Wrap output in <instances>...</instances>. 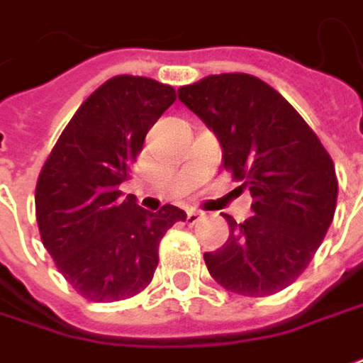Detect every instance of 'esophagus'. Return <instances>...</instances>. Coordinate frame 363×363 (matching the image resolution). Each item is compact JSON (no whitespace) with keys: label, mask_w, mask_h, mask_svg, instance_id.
Here are the masks:
<instances>
[{"label":"esophagus","mask_w":363,"mask_h":363,"mask_svg":"<svg viewBox=\"0 0 363 363\" xmlns=\"http://www.w3.org/2000/svg\"><path fill=\"white\" fill-rule=\"evenodd\" d=\"M203 220V213H199V211H189L186 213V225H199Z\"/></svg>","instance_id":"1"}]
</instances>
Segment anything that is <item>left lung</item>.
I'll use <instances>...</instances> for the list:
<instances>
[{
    "label": "left lung",
    "mask_w": 363,
    "mask_h": 363,
    "mask_svg": "<svg viewBox=\"0 0 363 363\" xmlns=\"http://www.w3.org/2000/svg\"><path fill=\"white\" fill-rule=\"evenodd\" d=\"M179 100L223 146V164L253 196V217L225 215L231 235L205 253L213 279L233 294L265 297L306 271L337 203L333 160L277 90L251 74H217L181 86Z\"/></svg>",
    "instance_id": "left-lung-1"
}]
</instances>
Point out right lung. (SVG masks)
<instances>
[{
	"mask_svg": "<svg viewBox=\"0 0 363 363\" xmlns=\"http://www.w3.org/2000/svg\"><path fill=\"white\" fill-rule=\"evenodd\" d=\"M174 100V88L152 78H110L82 102L38 177L42 243L66 281L90 301L140 294L157 271L160 239L186 219L172 205L148 213L120 191L146 132Z\"/></svg>",
	"mask_w": 363,
	"mask_h": 363,
	"instance_id": "add662e5",
	"label": "right lung"
}]
</instances>
